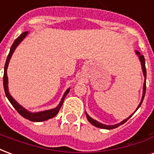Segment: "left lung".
Masks as SVG:
<instances>
[{
    "mask_svg": "<svg viewBox=\"0 0 154 154\" xmlns=\"http://www.w3.org/2000/svg\"><path fill=\"white\" fill-rule=\"evenodd\" d=\"M136 54L139 56V60H140V63H141V65H142V70H143V76H144V82H143V97H142V100L140 101V103H139V106L137 107V109L136 110L139 109L140 106H141V104H142L143 100V98H144V96H145V91H146V67H145V59H144V57H143V55H141L140 53H139V51H135ZM135 110V111H136ZM134 111V112H135ZM86 116H87V118L88 119V121L91 124V125H93L94 126H96L97 128H100V129H116L117 127H119V125H121L123 124H125V123L128 120V119L132 116V115L129 116V118H127V119H124L123 121H121L119 124H116V125H103V124H101V123L98 122L97 120H95L94 119H92L91 117L88 116V114L86 113Z\"/></svg>",
    "mask_w": 154,
    "mask_h": 154,
    "instance_id": "1",
    "label": "left lung"
}]
</instances>
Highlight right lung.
I'll return each mask as SVG.
<instances>
[{"instance_id": "1", "label": "right lung", "mask_w": 154, "mask_h": 154, "mask_svg": "<svg viewBox=\"0 0 154 154\" xmlns=\"http://www.w3.org/2000/svg\"><path fill=\"white\" fill-rule=\"evenodd\" d=\"M27 35H28V31L22 33L21 35H20L18 38L14 41V43H13V44L11 45V50H10V53H9L8 56H7L6 62H5V67H4L3 85H4V90H5V96L8 98L9 101L11 103L12 106H14V108L17 110V112H18L20 116H23L25 119L30 120V121H34V122H41V121H44V120H47V119L53 118V117H54V116L58 113V111L60 110L62 105L63 103L64 98H65L66 96L68 94L69 91H70V88H68V89L65 91L62 100H61L60 103L58 104V106H57L56 108L52 109V110H44V111H40V112H35V113L29 112V111H28L26 109H25L24 107H22L21 106H20L16 100H15V99L11 96V94H10L8 90V77H7V74H6V70H7V67H8V64L9 62H10V59H11V57L12 54L14 53V51H15L16 47H17L19 44H20V43L25 38V36Z\"/></svg>"}]
</instances>
